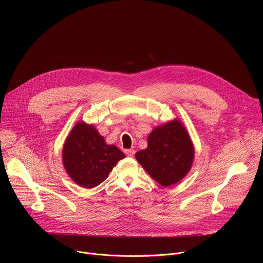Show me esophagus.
Instances as JSON below:
<instances>
[{
  "label": "esophagus",
  "instance_id": "1",
  "mask_svg": "<svg viewBox=\"0 0 263 263\" xmlns=\"http://www.w3.org/2000/svg\"><path fill=\"white\" fill-rule=\"evenodd\" d=\"M125 153H126V155L127 156H129V157H133L134 156V154H135V149H125Z\"/></svg>",
  "mask_w": 263,
  "mask_h": 263
}]
</instances>
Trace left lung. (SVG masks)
I'll use <instances>...</instances> for the list:
<instances>
[{
    "instance_id": "obj_1",
    "label": "left lung",
    "mask_w": 263,
    "mask_h": 263,
    "mask_svg": "<svg viewBox=\"0 0 263 263\" xmlns=\"http://www.w3.org/2000/svg\"><path fill=\"white\" fill-rule=\"evenodd\" d=\"M135 158L160 185L167 187L181 181L191 171L195 146L183 123L172 120L157 126L147 136V146Z\"/></svg>"
}]
</instances>
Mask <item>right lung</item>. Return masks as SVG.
<instances>
[{"mask_svg":"<svg viewBox=\"0 0 263 263\" xmlns=\"http://www.w3.org/2000/svg\"><path fill=\"white\" fill-rule=\"evenodd\" d=\"M126 155L115 144H107L92 124L79 121L68 133L62 148V164L69 178L84 189H92Z\"/></svg>","mask_w":263,"mask_h":263,"instance_id":"1","label":"right lung"}]
</instances>
